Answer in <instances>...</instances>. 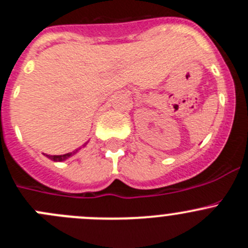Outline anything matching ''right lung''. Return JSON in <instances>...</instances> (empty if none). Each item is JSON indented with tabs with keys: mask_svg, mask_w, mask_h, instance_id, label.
<instances>
[{
	"mask_svg": "<svg viewBox=\"0 0 248 248\" xmlns=\"http://www.w3.org/2000/svg\"><path fill=\"white\" fill-rule=\"evenodd\" d=\"M79 149H77V151H74V152H70V153H66V155H46V157H48L49 159L54 160V162H63V160L68 159V158L71 157V155H74L75 153L79 151Z\"/></svg>",
	"mask_w": 248,
	"mask_h": 248,
	"instance_id": "right-lung-1",
	"label": "right lung"
}]
</instances>
